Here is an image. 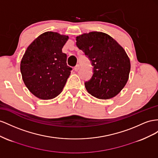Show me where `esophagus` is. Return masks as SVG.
Instances as JSON below:
<instances>
[{"instance_id":"1","label":"esophagus","mask_w":158,"mask_h":158,"mask_svg":"<svg viewBox=\"0 0 158 158\" xmlns=\"http://www.w3.org/2000/svg\"><path fill=\"white\" fill-rule=\"evenodd\" d=\"M79 69H80V65H77L74 67V70H75V71H78L79 70Z\"/></svg>"}]
</instances>
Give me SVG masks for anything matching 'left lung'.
<instances>
[{"label": "left lung", "instance_id": "8db88e82", "mask_svg": "<svg viewBox=\"0 0 158 158\" xmlns=\"http://www.w3.org/2000/svg\"><path fill=\"white\" fill-rule=\"evenodd\" d=\"M76 41L93 67L91 78L85 82L88 93L99 99L117 95L127 84L130 71L129 57L123 47L99 31L79 35Z\"/></svg>", "mask_w": 158, "mask_h": 158}]
</instances>
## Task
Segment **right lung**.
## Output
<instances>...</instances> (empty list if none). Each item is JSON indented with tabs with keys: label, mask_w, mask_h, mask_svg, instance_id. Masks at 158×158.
<instances>
[{
	"label": "right lung",
	"mask_w": 158,
	"mask_h": 158,
	"mask_svg": "<svg viewBox=\"0 0 158 158\" xmlns=\"http://www.w3.org/2000/svg\"><path fill=\"white\" fill-rule=\"evenodd\" d=\"M67 35L47 31L27 48L20 64L22 79L34 95L48 100L55 98L64 89L71 67L67 65V55L62 48Z\"/></svg>",
	"instance_id": "right-lung-1"
}]
</instances>
